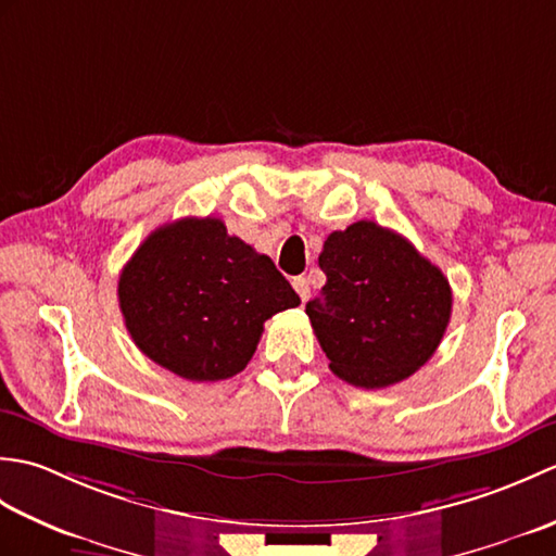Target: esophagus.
I'll return each instance as SVG.
<instances>
[{"label": "esophagus", "mask_w": 556, "mask_h": 556, "mask_svg": "<svg viewBox=\"0 0 556 556\" xmlns=\"http://www.w3.org/2000/svg\"><path fill=\"white\" fill-rule=\"evenodd\" d=\"M291 285H293V289H296V293H299L303 303L311 299V285H308V279H305V277H293Z\"/></svg>", "instance_id": "34e87169"}]
</instances>
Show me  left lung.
I'll return each mask as SVG.
<instances>
[{
  "label": "left lung",
  "instance_id": "left-lung-1",
  "mask_svg": "<svg viewBox=\"0 0 556 556\" xmlns=\"http://www.w3.org/2000/svg\"><path fill=\"white\" fill-rule=\"evenodd\" d=\"M317 263L327 281L305 313L337 377L382 389L432 358L452 317V287L408 239L361 219L329 233Z\"/></svg>",
  "mask_w": 556,
  "mask_h": 556
}]
</instances>
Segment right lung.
<instances>
[{
  "instance_id": "right-lung-1",
  "label": "right lung",
  "mask_w": 556,
  "mask_h": 556,
  "mask_svg": "<svg viewBox=\"0 0 556 556\" xmlns=\"http://www.w3.org/2000/svg\"><path fill=\"white\" fill-rule=\"evenodd\" d=\"M299 303L275 263L217 217L164 224L119 277V308L136 346L191 382L241 372L265 320Z\"/></svg>"
}]
</instances>
